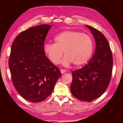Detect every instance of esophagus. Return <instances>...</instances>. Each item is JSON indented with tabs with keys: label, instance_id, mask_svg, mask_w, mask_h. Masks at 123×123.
Masks as SVG:
<instances>
[{
	"label": "esophagus",
	"instance_id": "34e87169",
	"mask_svg": "<svg viewBox=\"0 0 123 123\" xmlns=\"http://www.w3.org/2000/svg\"><path fill=\"white\" fill-rule=\"evenodd\" d=\"M60 72H61V73L62 74H63V73H65L67 71H66V70H64V69H60Z\"/></svg>",
	"mask_w": 123,
	"mask_h": 123
}]
</instances>
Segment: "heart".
Masks as SVG:
<instances>
[{"label": "heart", "instance_id": "1", "mask_svg": "<svg viewBox=\"0 0 123 123\" xmlns=\"http://www.w3.org/2000/svg\"><path fill=\"white\" fill-rule=\"evenodd\" d=\"M55 43H46L43 52L54 64H58L63 56L62 64L65 66L72 63L80 66L88 62L93 49V41L90 35L76 31H63L54 37Z\"/></svg>", "mask_w": 123, "mask_h": 123}]
</instances>
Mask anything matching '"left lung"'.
Wrapping results in <instances>:
<instances>
[{"mask_svg":"<svg viewBox=\"0 0 123 123\" xmlns=\"http://www.w3.org/2000/svg\"><path fill=\"white\" fill-rule=\"evenodd\" d=\"M95 38L93 56L83 68L72 72L70 91L75 98L92 101L104 93L110 83L113 64L112 52L105 36L96 28L86 26Z\"/></svg>","mask_w":123,"mask_h":123,"instance_id":"8db88e82","label":"left lung"}]
</instances>
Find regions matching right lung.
Wrapping results in <instances>:
<instances>
[{
    "instance_id": "obj_1",
    "label": "right lung",
    "mask_w": 123,
    "mask_h": 123,
    "mask_svg": "<svg viewBox=\"0 0 123 123\" xmlns=\"http://www.w3.org/2000/svg\"><path fill=\"white\" fill-rule=\"evenodd\" d=\"M51 27L41 25L28 28L20 33L12 45L8 64L13 84L22 97L32 102L46 99L62 75L43 50Z\"/></svg>"
}]
</instances>
